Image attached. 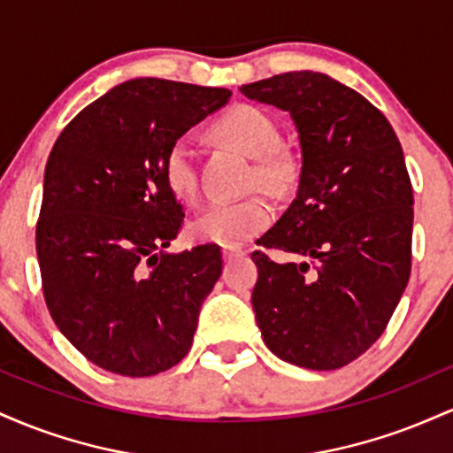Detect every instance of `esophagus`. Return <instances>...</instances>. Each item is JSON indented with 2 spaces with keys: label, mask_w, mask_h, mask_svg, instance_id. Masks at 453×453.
<instances>
[{
  "label": "esophagus",
  "mask_w": 453,
  "mask_h": 453,
  "mask_svg": "<svg viewBox=\"0 0 453 453\" xmlns=\"http://www.w3.org/2000/svg\"><path fill=\"white\" fill-rule=\"evenodd\" d=\"M242 253V249H223V259H226V262H232L234 257H241Z\"/></svg>",
  "instance_id": "esophagus-1"
}]
</instances>
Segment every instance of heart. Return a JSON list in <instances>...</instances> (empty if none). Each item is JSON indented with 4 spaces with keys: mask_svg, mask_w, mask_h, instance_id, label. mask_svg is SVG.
Masks as SVG:
<instances>
[{
    "mask_svg": "<svg viewBox=\"0 0 453 453\" xmlns=\"http://www.w3.org/2000/svg\"><path fill=\"white\" fill-rule=\"evenodd\" d=\"M217 134L256 157L253 180L270 191H285L294 183V164L277 153L279 129L266 112L256 106H236L217 121ZM170 189L180 200L197 194V153L191 138L180 136L170 144L164 159ZM274 219V206L266 196L253 194L241 200H215L189 223L191 238L236 249L264 232Z\"/></svg>",
    "mask_w": 453,
    "mask_h": 453,
    "instance_id": "heart-1",
    "label": "heart"
}]
</instances>
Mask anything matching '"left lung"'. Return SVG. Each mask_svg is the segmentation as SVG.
Masks as SVG:
<instances>
[{"label": "left lung", "mask_w": 453, "mask_h": 453, "mask_svg": "<svg viewBox=\"0 0 453 453\" xmlns=\"http://www.w3.org/2000/svg\"><path fill=\"white\" fill-rule=\"evenodd\" d=\"M241 93L289 112L303 150L296 200L259 238L303 262L253 253L257 326L280 360L334 371L383 334L409 283L413 189L403 147L366 97L321 72L277 74Z\"/></svg>", "instance_id": "left-lung-1"}]
</instances>
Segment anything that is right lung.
<instances>
[{"instance_id": "1", "label": "right lung", "mask_w": 453, "mask_h": 453, "mask_svg": "<svg viewBox=\"0 0 453 453\" xmlns=\"http://www.w3.org/2000/svg\"><path fill=\"white\" fill-rule=\"evenodd\" d=\"M230 96L134 78L78 112L50 150L35 227L46 306L61 334L104 371L157 375L194 342L223 262L217 244L165 251L185 215L164 159Z\"/></svg>"}]
</instances>
